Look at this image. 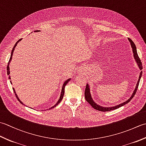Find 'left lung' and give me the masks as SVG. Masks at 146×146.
I'll return each instance as SVG.
<instances>
[{"label": "left lung", "mask_w": 146, "mask_h": 146, "mask_svg": "<svg viewBox=\"0 0 146 146\" xmlns=\"http://www.w3.org/2000/svg\"><path fill=\"white\" fill-rule=\"evenodd\" d=\"M128 39H129L130 43H131V47H132V49L133 54H134V60H135L136 63H137V66H139V69L141 70L142 69V63H141V61L140 58H139V56H138L137 52V48H136V46H135V45L134 44V42H133L130 38H128ZM142 73V71H141L140 75H139V80H138V81H137V84H136L135 88L134 89V92H133L132 95L131 96V97H130L127 100H126L125 102H123V103H121V104L117 105H115V106H113V107H102V106H100V105H98L97 104L95 103L94 100H93V98L92 97V95H91L90 87V86H89V85L88 84V83H87V84H86V88H85V97L86 100L87 101L88 103L91 105V106L94 108H95V109L97 110H99V111H107L113 110H115V109H117V108H119L120 107L123 106V105H124L128 104L129 102L132 100V98L134 97L135 93H136V92H137V90L138 86H139V82H140V80L141 78Z\"/></svg>", "instance_id": "1"}]
</instances>
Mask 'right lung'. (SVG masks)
Returning a JSON list of instances; mask_svg holds the SVG:
<instances>
[{"mask_svg":"<svg viewBox=\"0 0 146 146\" xmlns=\"http://www.w3.org/2000/svg\"><path fill=\"white\" fill-rule=\"evenodd\" d=\"M39 31H40L39 30H38V31H35V32H39ZM22 40V39H20L19 40V41H17V42H16V43H15V45H14V48H13V49H12V52H11V58H10V60H9V63H8V65H7V75H9V79H10L11 80V76H10V75H9V74H10V68H9V64H10V63H11V60H12V55H13V52H14V49H15V46H17V43L19 42L20 41H21ZM71 80V78H69V79H68V80H66V81H65L64 82V83H63V86H62V90H61V95H60V98H59V100H58V102H56V104L54 106H52V107H50L49 108V109H51V108H54V107H56V105L59 104V103H60V102L61 101V100L62 99H63V96H64V87H65V85H66L67 83H68V82H70ZM11 82V83L12 84V82H11V81L10 82ZM13 91H14V94H15V97H17V100L19 101V102L21 104H23V105H24L23 102H22L21 100H20V99L19 98V97H18V96H17V94L16 93H15V89L14 88H13Z\"/></svg>","mask_w":146,"mask_h":146,"instance_id":"obj_1","label":"right lung"}]
</instances>
